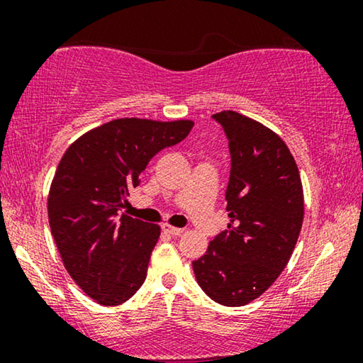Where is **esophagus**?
<instances>
[{
    "label": "esophagus",
    "mask_w": 363,
    "mask_h": 363,
    "mask_svg": "<svg viewBox=\"0 0 363 363\" xmlns=\"http://www.w3.org/2000/svg\"><path fill=\"white\" fill-rule=\"evenodd\" d=\"M162 230L165 231V233H168V235H172V236H180L182 233H183V228H175V226L168 225V223H163Z\"/></svg>",
    "instance_id": "1"
}]
</instances>
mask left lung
Segmentation results:
<instances>
[{
	"instance_id": "obj_1",
	"label": "left lung",
	"mask_w": 363,
	"mask_h": 363,
	"mask_svg": "<svg viewBox=\"0 0 363 363\" xmlns=\"http://www.w3.org/2000/svg\"><path fill=\"white\" fill-rule=\"evenodd\" d=\"M231 153L228 230L193 261L198 284L221 306L250 304L287 266L304 220L299 168L282 138L235 111L213 116Z\"/></svg>"
}]
</instances>
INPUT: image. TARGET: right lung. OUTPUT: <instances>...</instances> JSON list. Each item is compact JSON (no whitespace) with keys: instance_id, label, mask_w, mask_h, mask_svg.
<instances>
[{"instance_id":"right-lung-1","label":"right lung","mask_w":363,"mask_h":363,"mask_svg":"<svg viewBox=\"0 0 363 363\" xmlns=\"http://www.w3.org/2000/svg\"><path fill=\"white\" fill-rule=\"evenodd\" d=\"M193 125L116 118L79 137L59 162L49 226L69 276L99 304H122L145 281L160 226L118 211L150 158L182 142Z\"/></svg>"}]
</instances>
